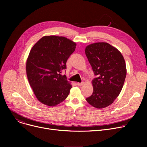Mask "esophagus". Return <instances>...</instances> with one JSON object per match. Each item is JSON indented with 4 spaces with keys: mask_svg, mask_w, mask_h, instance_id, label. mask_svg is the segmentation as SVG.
Segmentation results:
<instances>
[{
    "mask_svg": "<svg viewBox=\"0 0 147 147\" xmlns=\"http://www.w3.org/2000/svg\"><path fill=\"white\" fill-rule=\"evenodd\" d=\"M84 82H82V83H77V84H78V85L79 86H82V85H83L84 84Z\"/></svg>",
    "mask_w": 147,
    "mask_h": 147,
    "instance_id": "34e87169",
    "label": "esophagus"
}]
</instances>
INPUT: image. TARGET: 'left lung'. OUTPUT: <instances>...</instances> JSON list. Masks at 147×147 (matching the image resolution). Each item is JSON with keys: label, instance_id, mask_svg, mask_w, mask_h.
I'll list each match as a JSON object with an SVG mask.
<instances>
[{"label": "left lung", "instance_id": "8db88e82", "mask_svg": "<svg viewBox=\"0 0 147 147\" xmlns=\"http://www.w3.org/2000/svg\"><path fill=\"white\" fill-rule=\"evenodd\" d=\"M86 55L96 78L92 83L94 91L86 99L97 109L111 105L123 88L126 76V67L120 52L105 42L87 46Z\"/></svg>", "mask_w": 147, "mask_h": 147}]
</instances>
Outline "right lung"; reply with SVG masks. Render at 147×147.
<instances>
[{
  "instance_id": "1",
  "label": "right lung",
  "mask_w": 147,
  "mask_h": 147,
  "mask_svg": "<svg viewBox=\"0 0 147 147\" xmlns=\"http://www.w3.org/2000/svg\"><path fill=\"white\" fill-rule=\"evenodd\" d=\"M76 46V43L66 37L47 36L31 49L26 63L27 76L34 95L42 104L53 107L68 96L72 86L61 73Z\"/></svg>"
}]
</instances>
